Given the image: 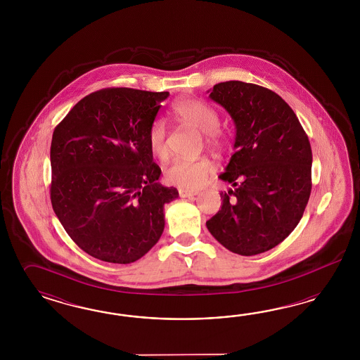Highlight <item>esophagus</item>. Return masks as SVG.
Wrapping results in <instances>:
<instances>
[{
	"mask_svg": "<svg viewBox=\"0 0 360 360\" xmlns=\"http://www.w3.org/2000/svg\"><path fill=\"white\" fill-rule=\"evenodd\" d=\"M178 193H179V196H181V198H190V196H194L198 194V191L186 190V188H179V190H178Z\"/></svg>",
	"mask_w": 360,
	"mask_h": 360,
	"instance_id": "34e87169",
	"label": "esophagus"
}]
</instances>
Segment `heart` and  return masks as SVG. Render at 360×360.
Returning <instances> with one entry per match:
<instances>
[{
  "label": "heart",
  "instance_id": "obj_1",
  "mask_svg": "<svg viewBox=\"0 0 360 360\" xmlns=\"http://www.w3.org/2000/svg\"><path fill=\"white\" fill-rule=\"evenodd\" d=\"M173 116L178 121L205 133L206 141L210 145H220L223 134L219 131L220 124L218 112L206 103L195 98H185L175 103ZM148 146L153 155L158 160H166L169 152L166 145V131L164 122H153L148 131ZM215 166L206 158L200 157L196 160L178 158L165 169V181L170 185L179 186L184 188H199L207 182L208 176L214 174Z\"/></svg>",
  "mask_w": 360,
  "mask_h": 360
}]
</instances>
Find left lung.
Segmentation results:
<instances>
[{
    "label": "left lung",
    "instance_id": "1",
    "mask_svg": "<svg viewBox=\"0 0 360 360\" xmlns=\"http://www.w3.org/2000/svg\"><path fill=\"white\" fill-rule=\"evenodd\" d=\"M208 98L232 117L236 152L219 175L232 185L206 221L229 251L253 256L286 239L304 215L311 191V148L293 109L268 88L229 80Z\"/></svg>",
    "mask_w": 360,
    "mask_h": 360
}]
</instances>
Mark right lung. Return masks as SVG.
Here are the masks:
<instances>
[{
    "label": "right lung",
    "mask_w": 360,
    "mask_h": 360,
    "mask_svg": "<svg viewBox=\"0 0 360 360\" xmlns=\"http://www.w3.org/2000/svg\"><path fill=\"white\" fill-rule=\"evenodd\" d=\"M169 92L105 88L55 128L50 149L54 212L77 247L101 262L131 264L160 240L164 208L178 198L158 181L148 131Z\"/></svg>",
    "instance_id": "right-lung-1"
}]
</instances>
